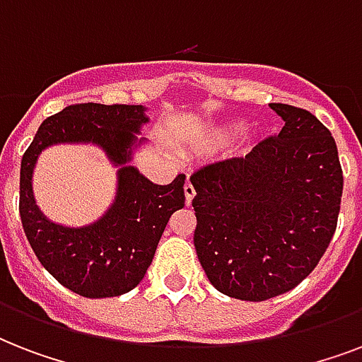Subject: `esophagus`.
Here are the masks:
<instances>
[{
	"label": "esophagus",
	"instance_id": "34e87169",
	"mask_svg": "<svg viewBox=\"0 0 362 362\" xmlns=\"http://www.w3.org/2000/svg\"><path fill=\"white\" fill-rule=\"evenodd\" d=\"M184 195H186L187 206H192V201L193 197H195V187L192 186V182H186V186H184Z\"/></svg>",
	"mask_w": 362,
	"mask_h": 362
}]
</instances>
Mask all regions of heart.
Instances as JSON below:
<instances>
[{
	"label": "heart",
	"instance_id": "b5f03b06",
	"mask_svg": "<svg viewBox=\"0 0 362 362\" xmlns=\"http://www.w3.org/2000/svg\"><path fill=\"white\" fill-rule=\"evenodd\" d=\"M242 127V124H235V125H229V127H226V129L220 131V136H218V141H223V139H227V136L231 135V133H235V131H238Z\"/></svg>",
	"mask_w": 362,
	"mask_h": 362
}]
</instances>
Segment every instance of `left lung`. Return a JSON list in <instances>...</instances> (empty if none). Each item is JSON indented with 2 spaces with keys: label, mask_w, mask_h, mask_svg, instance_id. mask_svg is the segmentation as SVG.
<instances>
[{
  "label": "left lung",
  "mask_w": 362,
  "mask_h": 362,
  "mask_svg": "<svg viewBox=\"0 0 362 362\" xmlns=\"http://www.w3.org/2000/svg\"><path fill=\"white\" fill-rule=\"evenodd\" d=\"M270 109L286 122L278 139L189 178L193 244L206 278L253 303L291 291L315 269L337 231L344 187L331 131L308 110Z\"/></svg>",
  "instance_id": "8db88e82"
}]
</instances>
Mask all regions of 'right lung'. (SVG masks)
<instances>
[{
    "label": "right lung",
    "instance_id": "obj_1",
    "mask_svg": "<svg viewBox=\"0 0 362 362\" xmlns=\"http://www.w3.org/2000/svg\"><path fill=\"white\" fill-rule=\"evenodd\" d=\"M148 124L142 105H69L37 129L20 165V220L41 264L76 295L118 297L139 286L152 263L173 212L184 209V180L167 186L150 182L129 165ZM54 144H95L119 167L117 197L98 222L82 228L54 224L33 197V169L38 153Z\"/></svg>",
    "mask_w": 362,
    "mask_h": 362
}]
</instances>
